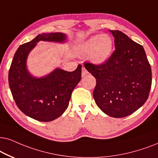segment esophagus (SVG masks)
Here are the masks:
<instances>
[{
	"label": "esophagus",
	"instance_id": "34e87169",
	"mask_svg": "<svg viewBox=\"0 0 158 158\" xmlns=\"http://www.w3.org/2000/svg\"><path fill=\"white\" fill-rule=\"evenodd\" d=\"M88 71L86 70V69L85 67H82V69H81V77H85V76H87L88 74Z\"/></svg>",
	"mask_w": 158,
	"mask_h": 158
}]
</instances>
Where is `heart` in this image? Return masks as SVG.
I'll return each instance as SVG.
<instances>
[{"label": "heart", "instance_id": "b5f03b06", "mask_svg": "<svg viewBox=\"0 0 158 158\" xmlns=\"http://www.w3.org/2000/svg\"><path fill=\"white\" fill-rule=\"evenodd\" d=\"M113 40L107 34L96 35L87 40L81 46L82 56H89V60L94 64H103L112 54Z\"/></svg>", "mask_w": 158, "mask_h": 158}]
</instances>
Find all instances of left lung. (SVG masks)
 Instances as JSON below:
<instances>
[{"mask_svg":"<svg viewBox=\"0 0 158 158\" xmlns=\"http://www.w3.org/2000/svg\"><path fill=\"white\" fill-rule=\"evenodd\" d=\"M115 51L101 65L84 64L96 78L93 97L97 106L113 118L129 115L146 102L152 85V71L144 48L118 30H109Z\"/></svg>","mask_w":158,"mask_h":158,"instance_id":"1","label":"left lung"}]
</instances>
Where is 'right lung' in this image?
Returning a JSON list of instances; mask_svg holds the SVG:
<instances>
[{
    "instance_id": "add662e5",
    "label": "right lung",
    "mask_w": 158,
    "mask_h": 158,
    "mask_svg": "<svg viewBox=\"0 0 158 158\" xmlns=\"http://www.w3.org/2000/svg\"><path fill=\"white\" fill-rule=\"evenodd\" d=\"M40 41L63 43L66 41V35L42 33L20 45L10 65L8 83L21 111L37 121L48 122L58 118L68 108L71 93L81 80V66L71 72L57 68L45 77H34L27 70V60Z\"/></svg>"
}]
</instances>
